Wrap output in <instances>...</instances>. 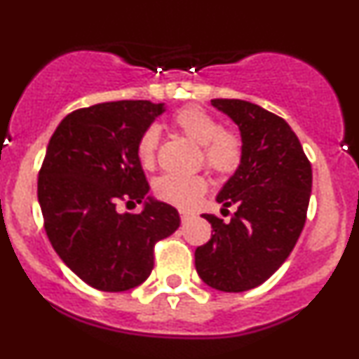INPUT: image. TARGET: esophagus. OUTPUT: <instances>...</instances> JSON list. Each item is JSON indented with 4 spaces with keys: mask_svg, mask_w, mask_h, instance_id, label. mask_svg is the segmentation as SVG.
I'll return each mask as SVG.
<instances>
[{
    "mask_svg": "<svg viewBox=\"0 0 359 359\" xmlns=\"http://www.w3.org/2000/svg\"><path fill=\"white\" fill-rule=\"evenodd\" d=\"M192 218H194V213H191V211H180V220H182V224L192 220Z\"/></svg>",
    "mask_w": 359,
    "mask_h": 359,
    "instance_id": "obj_1",
    "label": "esophagus"
}]
</instances>
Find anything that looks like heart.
Masks as SVG:
<instances>
[{
    "mask_svg": "<svg viewBox=\"0 0 359 359\" xmlns=\"http://www.w3.org/2000/svg\"><path fill=\"white\" fill-rule=\"evenodd\" d=\"M172 123L184 135L201 146L203 165L218 177H229L239 168L243 161V139L237 132L224 129L220 120L211 115L205 108L191 107L180 108L172 116ZM160 132L156 127H148L137 141V158L144 168H151L156 161ZM205 177L201 175H168L160 177L154 184V192L158 199L189 210L199 203L206 192Z\"/></svg>",
    "mask_w": 359,
    "mask_h": 359,
    "instance_id": "1",
    "label": "heart"
}]
</instances>
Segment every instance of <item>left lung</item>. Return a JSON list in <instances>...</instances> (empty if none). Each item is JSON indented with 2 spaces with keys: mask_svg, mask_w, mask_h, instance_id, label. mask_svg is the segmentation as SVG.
Listing matches in <instances>:
<instances>
[{
  "mask_svg": "<svg viewBox=\"0 0 359 359\" xmlns=\"http://www.w3.org/2000/svg\"><path fill=\"white\" fill-rule=\"evenodd\" d=\"M239 126L243 161L217 201L237 206L229 224L215 215L211 239L194 252L205 284L224 292H244L269 280L287 259L306 222L311 163L289 123L243 100H211Z\"/></svg>",
  "mask_w": 359,
  "mask_h": 359,
  "instance_id": "obj_1",
  "label": "left lung"
}]
</instances>
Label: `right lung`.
Listing matches in <instances>:
<instances>
[{
    "label": "right lung",
    "instance_id": "1",
    "mask_svg": "<svg viewBox=\"0 0 359 359\" xmlns=\"http://www.w3.org/2000/svg\"><path fill=\"white\" fill-rule=\"evenodd\" d=\"M163 104L110 101L69 113L56 127L37 179L44 230L56 255L97 290L122 292L149 277L154 244L175 232L179 211L148 198L137 141Z\"/></svg>",
    "mask_w": 359,
    "mask_h": 359
}]
</instances>
